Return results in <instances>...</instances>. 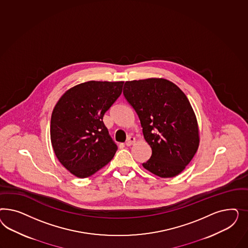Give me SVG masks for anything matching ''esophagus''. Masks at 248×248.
<instances>
[{
  "label": "esophagus",
  "mask_w": 248,
  "mask_h": 248,
  "mask_svg": "<svg viewBox=\"0 0 248 248\" xmlns=\"http://www.w3.org/2000/svg\"><path fill=\"white\" fill-rule=\"evenodd\" d=\"M135 142V137H133V136H129L127 138V140H126V142H125V145L126 146H131L133 143Z\"/></svg>",
  "instance_id": "1"
}]
</instances>
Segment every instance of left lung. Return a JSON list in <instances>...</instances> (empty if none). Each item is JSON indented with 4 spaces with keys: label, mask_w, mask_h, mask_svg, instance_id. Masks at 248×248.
<instances>
[{
    "label": "left lung",
    "mask_w": 248,
    "mask_h": 248,
    "mask_svg": "<svg viewBox=\"0 0 248 248\" xmlns=\"http://www.w3.org/2000/svg\"><path fill=\"white\" fill-rule=\"evenodd\" d=\"M123 93L152 148L143 167L164 178L180 173L199 145L197 121L186 95L172 82L156 78L125 82Z\"/></svg>",
    "instance_id": "left-lung-1"
}]
</instances>
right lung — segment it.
<instances>
[{
    "label": "right lung",
    "mask_w": 248,
    "mask_h": 248,
    "mask_svg": "<svg viewBox=\"0 0 248 248\" xmlns=\"http://www.w3.org/2000/svg\"><path fill=\"white\" fill-rule=\"evenodd\" d=\"M124 82L90 81L68 90L51 118L55 155L68 171L88 177L107 165L117 150L103 118L122 93Z\"/></svg>",
    "instance_id": "right-lung-1"
}]
</instances>
